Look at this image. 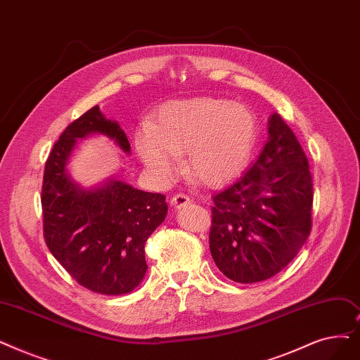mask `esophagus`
I'll return each instance as SVG.
<instances>
[{"instance_id": "34e87169", "label": "esophagus", "mask_w": 360, "mask_h": 360, "mask_svg": "<svg viewBox=\"0 0 360 360\" xmlns=\"http://www.w3.org/2000/svg\"><path fill=\"white\" fill-rule=\"evenodd\" d=\"M190 202H191L190 197H186L185 194H175L170 200L172 207H175V209H182L185 206H188Z\"/></svg>"}]
</instances>
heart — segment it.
I'll list each match as a JSON object with an SVG mask.
<instances>
[{
	"instance_id": "heart-1",
	"label": "heart",
	"mask_w": 360,
	"mask_h": 360,
	"mask_svg": "<svg viewBox=\"0 0 360 360\" xmlns=\"http://www.w3.org/2000/svg\"><path fill=\"white\" fill-rule=\"evenodd\" d=\"M257 123L250 108L225 98H194L166 104L151 129L136 135V150L159 179L176 169L175 154L185 153L191 181L219 186L245 166L256 144Z\"/></svg>"
}]
</instances>
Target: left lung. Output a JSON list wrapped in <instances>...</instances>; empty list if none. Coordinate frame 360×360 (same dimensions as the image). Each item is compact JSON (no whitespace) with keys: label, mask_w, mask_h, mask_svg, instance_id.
I'll return each instance as SVG.
<instances>
[{"label":"left lung","mask_w":360,"mask_h":360,"mask_svg":"<svg viewBox=\"0 0 360 360\" xmlns=\"http://www.w3.org/2000/svg\"><path fill=\"white\" fill-rule=\"evenodd\" d=\"M268 135L259 158L213 194L210 253L219 271L241 284L283 271L311 229L314 184L306 154L278 113Z\"/></svg>","instance_id":"8db88e82"}]
</instances>
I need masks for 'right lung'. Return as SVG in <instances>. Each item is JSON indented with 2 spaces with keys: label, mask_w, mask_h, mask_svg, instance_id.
<instances>
[{
  "label": "right lung",
  "mask_w": 360,
  "mask_h": 360,
  "mask_svg": "<svg viewBox=\"0 0 360 360\" xmlns=\"http://www.w3.org/2000/svg\"><path fill=\"white\" fill-rule=\"evenodd\" d=\"M105 135L131 153L116 120L94 105L60 135L45 163L41 205L44 238L51 255L82 287L105 295L135 290L146 272V241L166 217L163 194L108 179L97 188L72 181L68 163L76 139Z\"/></svg>",
  "instance_id": "1"
}]
</instances>
